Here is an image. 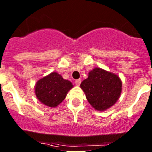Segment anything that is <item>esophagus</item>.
Listing matches in <instances>:
<instances>
[{
    "instance_id": "34e87169",
    "label": "esophagus",
    "mask_w": 152,
    "mask_h": 152,
    "mask_svg": "<svg viewBox=\"0 0 152 152\" xmlns=\"http://www.w3.org/2000/svg\"><path fill=\"white\" fill-rule=\"evenodd\" d=\"M80 83H81V80H80V79H77V80H75V84L77 86L80 85Z\"/></svg>"
}]
</instances>
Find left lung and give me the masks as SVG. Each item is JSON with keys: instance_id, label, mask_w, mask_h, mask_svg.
Listing matches in <instances>:
<instances>
[{"instance_id": "1", "label": "left lung", "mask_w": 152, "mask_h": 152, "mask_svg": "<svg viewBox=\"0 0 152 152\" xmlns=\"http://www.w3.org/2000/svg\"><path fill=\"white\" fill-rule=\"evenodd\" d=\"M92 107L104 111L113 106L122 93L121 79L116 74L100 68L90 71L80 85Z\"/></svg>"}]
</instances>
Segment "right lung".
Masks as SVG:
<instances>
[{
  "mask_svg": "<svg viewBox=\"0 0 152 152\" xmlns=\"http://www.w3.org/2000/svg\"><path fill=\"white\" fill-rule=\"evenodd\" d=\"M72 88L73 84L71 81L54 72L42 77L36 83L35 94L42 104L49 107H56L65 99L68 92Z\"/></svg>",
  "mask_w": 152,
  "mask_h": 152,
  "instance_id": "1",
  "label": "right lung"
}]
</instances>
